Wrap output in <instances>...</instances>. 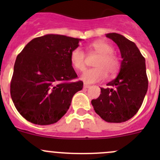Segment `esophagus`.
<instances>
[{"label":"esophagus","mask_w":160,"mask_h":160,"mask_svg":"<svg viewBox=\"0 0 160 160\" xmlns=\"http://www.w3.org/2000/svg\"><path fill=\"white\" fill-rule=\"evenodd\" d=\"M83 88H90V85H89V84H87V83H84V85H83Z\"/></svg>","instance_id":"1"}]
</instances>
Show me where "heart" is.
Returning <instances> with one entry per match:
<instances>
[{
	"instance_id": "b5f03b06",
	"label": "heart",
	"mask_w": 160,
	"mask_h": 160,
	"mask_svg": "<svg viewBox=\"0 0 160 160\" xmlns=\"http://www.w3.org/2000/svg\"><path fill=\"white\" fill-rule=\"evenodd\" d=\"M90 49L99 54L95 62V68L88 69L80 76V79L87 83H93L102 81L108 77V72L114 75L119 69V60L113 54L114 49L108 43L103 41H96L90 43ZM70 62L72 67L77 70L85 69V53L80 48L74 49L70 53Z\"/></svg>"
}]
</instances>
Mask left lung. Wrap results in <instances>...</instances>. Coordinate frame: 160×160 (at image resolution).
<instances>
[{
	"label": "left lung",
	"mask_w": 160,
	"mask_h": 160,
	"mask_svg": "<svg viewBox=\"0 0 160 160\" xmlns=\"http://www.w3.org/2000/svg\"><path fill=\"white\" fill-rule=\"evenodd\" d=\"M118 46L122 60L114 80L101 88L92 100L95 112L105 122L121 123L132 118L139 110L148 90L146 60L133 42L118 33L106 35Z\"/></svg>",
	"instance_id": "left-lung-1"
}]
</instances>
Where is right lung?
<instances>
[{"label": "right lung", "mask_w": 160, "mask_h": 160, "mask_svg": "<svg viewBox=\"0 0 160 160\" xmlns=\"http://www.w3.org/2000/svg\"><path fill=\"white\" fill-rule=\"evenodd\" d=\"M80 38L61 35L33 38L18 55L11 81L16 109L27 121L39 125L57 122L83 88L70 62Z\"/></svg>", "instance_id": "add662e5"}]
</instances>
